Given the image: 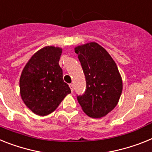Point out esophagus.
<instances>
[{
  "label": "esophagus",
  "instance_id": "1",
  "mask_svg": "<svg viewBox=\"0 0 152 152\" xmlns=\"http://www.w3.org/2000/svg\"><path fill=\"white\" fill-rule=\"evenodd\" d=\"M69 87H70V89H71V91L73 92V84L70 83L69 84Z\"/></svg>",
  "mask_w": 152,
  "mask_h": 152
}]
</instances>
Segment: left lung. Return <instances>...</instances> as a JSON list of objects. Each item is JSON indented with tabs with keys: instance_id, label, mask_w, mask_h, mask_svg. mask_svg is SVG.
Here are the masks:
<instances>
[{
	"instance_id": "left-lung-1",
	"label": "left lung",
	"mask_w": 152,
	"mask_h": 152,
	"mask_svg": "<svg viewBox=\"0 0 152 152\" xmlns=\"http://www.w3.org/2000/svg\"><path fill=\"white\" fill-rule=\"evenodd\" d=\"M84 75L86 89L77 100L89 117L100 118L113 110L119 102L123 82L115 62L105 48L96 42L75 47Z\"/></svg>"
}]
</instances>
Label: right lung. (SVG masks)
Listing matches in <instances>:
<instances>
[{
  "instance_id": "add662e5",
  "label": "right lung",
  "mask_w": 152,
  "mask_h": 152,
  "mask_svg": "<svg viewBox=\"0 0 152 152\" xmlns=\"http://www.w3.org/2000/svg\"><path fill=\"white\" fill-rule=\"evenodd\" d=\"M62 52V48L52 45L41 48L31 57L21 72L19 80L21 99L37 115L52 113L71 93L58 65Z\"/></svg>"
}]
</instances>
